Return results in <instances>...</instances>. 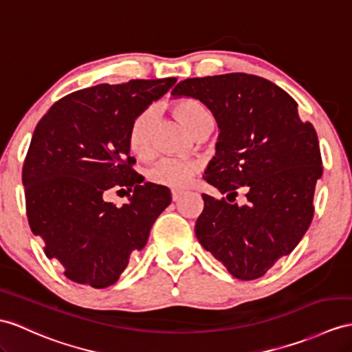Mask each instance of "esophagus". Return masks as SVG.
Listing matches in <instances>:
<instances>
[{"label": "esophagus", "instance_id": "esophagus-1", "mask_svg": "<svg viewBox=\"0 0 352 352\" xmlns=\"http://www.w3.org/2000/svg\"><path fill=\"white\" fill-rule=\"evenodd\" d=\"M182 195H184V192H181V191H171V199H173V201H177Z\"/></svg>", "mask_w": 352, "mask_h": 352}]
</instances>
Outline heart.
I'll list each match as a JSON object with an SVG mask.
<instances>
[{"instance_id":"obj_1","label":"heart","mask_w":352,"mask_h":352,"mask_svg":"<svg viewBox=\"0 0 352 352\" xmlns=\"http://www.w3.org/2000/svg\"><path fill=\"white\" fill-rule=\"evenodd\" d=\"M173 113L186 130L192 134L200 130L206 124L212 122L210 111L200 101L194 98H182L173 104ZM153 122L152 109L140 111L131 122L128 131V146L137 157H148L151 152V133ZM200 171V162L192 160L162 158L148 168V181L170 188V190H184L191 182L192 176Z\"/></svg>"}]
</instances>
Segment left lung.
Returning a JSON list of instances; mask_svg holds the SVG:
<instances>
[{
	"label": "left lung",
	"mask_w": 352,
	"mask_h": 352,
	"mask_svg": "<svg viewBox=\"0 0 352 352\" xmlns=\"http://www.w3.org/2000/svg\"><path fill=\"white\" fill-rule=\"evenodd\" d=\"M173 97L200 100L219 128L206 182L243 206L203 194L195 236L237 279L261 278L302 241L322 175L318 137L293 97L263 77L230 73L179 82Z\"/></svg>",
	"instance_id": "obj_1"
}]
</instances>
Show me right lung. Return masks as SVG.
I'll return each mask as SVG.
<instances>
[{
	"instance_id": "obj_1",
	"label": "right lung",
	"mask_w": 352,
	"mask_h": 352,
	"mask_svg": "<svg viewBox=\"0 0 352 352\" xmlns=\"http://www.w3.org/2000/svg\"><path fill=\"white\" fill-rule=\"evenodd\" d=\"M175 83L176 77L137 79L76 91L34 130L22 168L28 222L47 258L77 284L113 285L171 201L168 188L143 182L133 170L128 131ZM111 189L133 195L118 208L104 200Z\"/></svg>"
}]
</instances>
